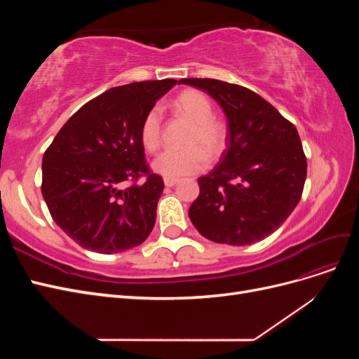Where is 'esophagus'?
I'll return each instance as SVG.
<instances>
[{"mask_svg": "<svg viewBox=\"0 0 359 359\" xmlns=\"http://www.w3.org/2000/svg\"><path fill=\"white\" fill-rule=\"evenodd\" d=\"M175 184H178V178H165V186L166 187H173Z\"/></svg>", "mask_w": 359, "mask_h": 359, "instance_id": "34e87169", "label": "esophagus"}]
</instances>
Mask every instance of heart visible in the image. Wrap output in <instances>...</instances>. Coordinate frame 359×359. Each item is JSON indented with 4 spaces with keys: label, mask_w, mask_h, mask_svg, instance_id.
I'll return each mask as SVG.
<instances>
[{
    "label": "heart",
    "mask_w": 359,
    "mask_h": 359,
    "mask_svg": "<svg viewBox=\"0 0 359 359\" xmlns=\"http://www.w3.org/2000/svg\"><path fill=\"white\" fill-rule=\"evenodd\" d=\"M173 107L193 123L187 137L186 149H168L158 154L153 161V170L165 178H180L203 170L211 158L220 156L226 145V127L214 118L212 103L208 97L198 90L182 91ZM160 107H151L140 126V142L149 153L160 147L161 142Z\"/></svg>",
    "instance_id": "b5f03b06"
}]
</instances>
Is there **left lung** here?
I'll return each mask as SVG.
<instances>
[{
    "instance_id": "8db88e82",
    "label": "left lung",
    "mask_w": 359,
    "mask_h": 359,
    "mask_svg": "<svg viewBox=\"0 0 359 359\" xmlns=\"http://www.w3.org/2000/svg\"><path fill=\"white\" fill-rule=\"evenodd\" d=\"M222 106L227 148L208 175L190 220L210 241L248 245L285 223L298 205L307 177L295 126L255 91L217 79H181Z\"/></svg>"
}]
</instances>
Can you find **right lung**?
I'll use <instances>...</instances> for the list:
<instances>
[{
  "instance_id": "right-lung-1",
  "label": "right lung",
  "mask_w": 359,
  "mask_h": 359,
  "mask_svg": "<svg viewBox=\"0 0 359 359\" xmlns=\"http://www.w3.org/2000/svg\"><path fill=\"white\" fill-rule=\"evenodd\" d=\"M175 83L144 81L107 90L73 114L46 149L43 199L53 222L81 247L121 253L153 231L165 184L149 172L140 126ZM142 175L144 182L136 184Z\"/></svg>"
}]
</instances>
